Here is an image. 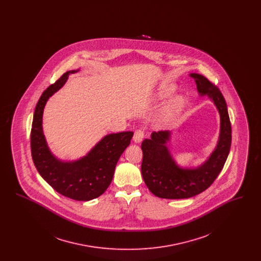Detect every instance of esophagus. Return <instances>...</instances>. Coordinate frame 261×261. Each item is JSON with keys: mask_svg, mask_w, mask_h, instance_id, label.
<instances>
[{"mask_svg": "<svg viewBox=\"0 0 261 261\" xmlns=\"http://www.w3.org/2000/svg\"><path fill=\"white\" fill-rule=\"evenodd\" d=\"M144 136H145V131L143 129H138V130L135 131V133H134L133 141L135 143H140L143 140Z\"/></svg>", "mask_w": 261, "mask_h": 261, "instance_id": "34e87169", "label": "esophagus"}]
</instances>
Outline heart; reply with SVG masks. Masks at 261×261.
Returning <instances> with one entry per match:
<instances>
[{
  "instance_id": "1",
  "label": "heart",
  "mask_w": 261,
  "mask_h": 261,
  "mask_svg": "<svg viewBox=\"0 0 261 261\" xmlns=\"http://www.w3.org/2000/svg\"><path fill=\"white\" fill-rule=\"evenodd\" d=\"M172 91V89H169L167 93L169 94ZM184 105V100L182 99H175L172 102H170L166 109L164 110L162 116V120L163 122H170L174 120L179 112H181Z\"/></svg>"
}]
</instances>
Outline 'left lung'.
I'll list each match as a JSON object with an SVG mask.
<instances>
[{"label":"left lung","mask_w":261,"mask_h":261,"mask_svg":"<svg viewBox=\"0 0 261 261\" xmlns=\"http://www.w3.org/2000/svg\"><path fill=\"white\" fill-rule=\"evenodd\" d=\"M199 94L210 96L220 114V136L210 159L196 169H182L174 162L165 147L170 132H152L150 139L142 142L143 161L141 171L149 191L162 199H189L205 191L221 172L228 158L232 129L227 105L219 88L206 77L191 73Z\"/></svg>","instance_id":"1"}]
</instances>
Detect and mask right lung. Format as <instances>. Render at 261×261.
<instances>
[{"label":"right lung","instance_id":"right-lung-1","mask_svg":"<svg viewBox=\"0 0 261 261\" xmlns=\"http://www.w3.org/2000/svg\"><path fill=\"white\" fill-rule=\"evenodd\" d=\"M74 72H65L43 92L34 112L30 144L32 160L43 179L62 196L84 201L98 198L109 188L116 163L134 133L128 131L107 135L77 162H60L50 153L42 131L44 107L50 96L64 85L68 74Z\"/></svg>","mask_w":261,"mask_h":261}]
</instances>
